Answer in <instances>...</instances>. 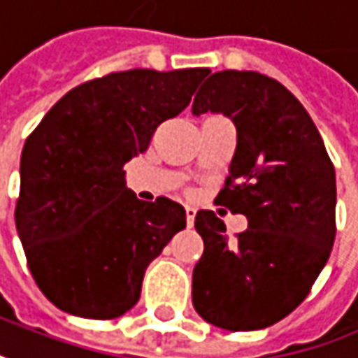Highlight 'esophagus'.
Instances as JSON below:
<instances>
[{
  "label": "esophagus",
  "instance_id": "34e87169",
  "mask_svg": "<svg viewBox=\"0 0 358 358\" xmlns=\"http://www.w3.org/2000/svg\"><path fill=\"white\" fill-rule=\"evenodd\" d=\"M195 213H197V209H195V207H191V206L185 207V215H187L189 227H191V225H193V222H195Z\"/></svg>",
  "mask_w": 358,
  "mask_h": 358
}]
</instances>
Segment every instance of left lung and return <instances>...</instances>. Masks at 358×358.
Segmentation results:
<instances>
[{
	"label": "left lung",
	"mask_w": 358,
	"mask_h": 358,
	"mask_svg": "<svg viewBox=\"0 0 358 358\" xmlns=\"http://www.w3.org/2000/svg\"><path fill=\"white\" fill-rule=\"evenodd\" d=\"M191 113L236 124L238 145L217 201L248 217V229L231 241L213 211H197L203 256L193 270V306L225 331L272 327L308 296L329 262L334 167L306 108L259 72L211 74Z\"/></svg>",
	"instance_id": "left-lung-1"
}]
</instances>
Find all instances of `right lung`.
Here are the masks:
<instances>
[{"mask_svg": "<svg viewBox=\"0 0 358 358\" xmlns=\"http://www.w3.org/2000/svg\"><path fill=\"white\" fill-rule=\"evenodd\" d=\"M207 74L134 68L84 82L27 136L15 227L38 288L60 310L92 320L129 313L149 264L185 229L177 201L136 199L124 165Z\"/></svg>", "mask_w": 358, "mask_h": 358, "instance_id": "right-lung-1", "label": "right lung"}]
</instances>
